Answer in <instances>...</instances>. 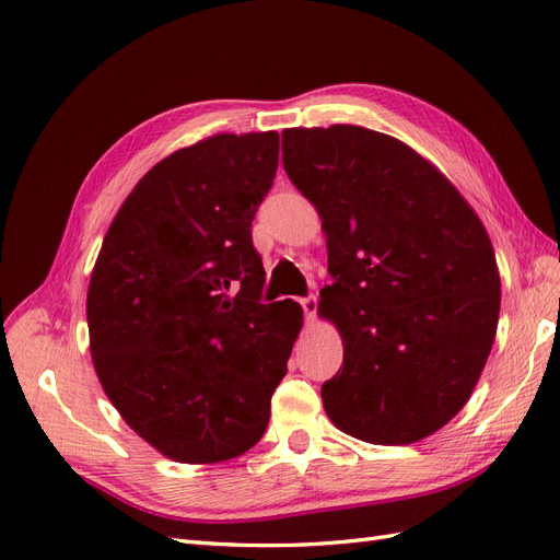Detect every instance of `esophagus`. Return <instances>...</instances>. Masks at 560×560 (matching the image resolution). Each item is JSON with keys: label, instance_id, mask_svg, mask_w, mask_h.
I'll list each match as a JSON object with an SVG mask.
<instances>
[{"label": "esophagus", "instance_id": "esophagus-1", "mask_svg": "<svg viewBox=\"0 0 560 560\" xmlns=\"http://www.w3.org/2000/svg\"><path fill=\"white\" fill-rule=\"evenodd\" d=\"M299 303H301L303 313H306V319H313L315 313H317V296H315V294H308V296H303Z\"/></svg>", "mask_w": 560, "mask_h": 560}]
</instances>
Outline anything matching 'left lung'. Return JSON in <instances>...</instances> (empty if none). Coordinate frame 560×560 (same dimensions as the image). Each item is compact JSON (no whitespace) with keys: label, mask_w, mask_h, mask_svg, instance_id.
<instances>
[{"label":"left lung","mask_w":560,"mask_h":560,"mask_svg":"<svg viewBox=\"0 0 560 560\" xmlns=\"http://www.w3.org/2000/svg\"><path fill=\"white\" fill-rule=\"evenodd\" d=\"M287 177L322 217L319 311L343 338L322 385L334 425L413 444L467 404L495 341L500 273L488 233L418 151L362 126L282 132Z\"/></svg>","instance_id":"1"}]
</instances>
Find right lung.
Segmentation results:
<instances>
[{"mask_svg":"<svg viewBox=\"0 0 560 560\" xmlns=\"http://www.w3.org/2000/svg\"><path fill=\"white\" fill-rule=\"evenodd\" d=\"M280 135H214L175 151L116 212L89 284L95 374L147 444L208 465L259 442L301 331L294 301L261 303L252 219Z\"/></svg>","mask_w":560,"mask_h":560,"instance_id":"right-lung-1","label":"right lung"}]
</instances>
